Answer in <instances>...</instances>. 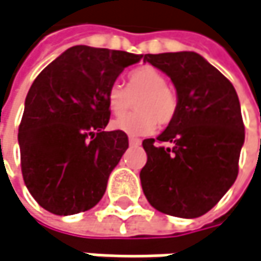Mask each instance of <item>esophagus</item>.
<instances>
[{
  "label": "esophagus",
  "instance_id": "34e87169",
  "mask_svg": "<svg viewBox=\"0 0 261 261\" xmlns=\"http://www.w3.org/2000/svg\"><path fill=\"white\" fill-rule=\"evenodd\" d=\"M129 144H132V146H140V144H141V140H140V138H135V137H129Z\"/></svg>",
  "mask_w": 261,
  "mask_h": 261
}]
</instances>
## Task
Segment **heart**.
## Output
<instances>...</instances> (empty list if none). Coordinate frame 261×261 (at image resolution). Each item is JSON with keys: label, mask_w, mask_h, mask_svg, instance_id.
<instances>
[{"label": "heart", "mask_w": 261, "mask_h": 261, "mask_svg": "<svg viewBox=\"0 0 261 261\" xmlns=\"http://www.w3.org/2000/svg\"><path fill=\"white\" fill-rule=\"evenodd\" d=\"M135 100V113L117 118L113 129L127 135L151 134L158 123L168 124L177 113V94L168 87V78L153 66H141L127 75V87L113 82L107 90V105L111 114L127 113Z\"/></svg>", "instance_id": "1"}]
</instances>
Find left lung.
Returning a JSON list of instances; mask_svg holds the SVG:
<instances>
[{"mask_svg": "<svg viewBox=\"0 0 261 261\" xmlns=\"http://www.w3.org/2000/svg\"><path fill=\"white\" fill-rule=\"evenodd\" d=\"M146 61L171 78L179 105L167 129L156 140L143 141L147 164L140 179L144 195L159 212L198 218L238 177L245 141L238 93L197 52L146 54Z\"/></svg>", "mask_w": 261, "mask_h": 261, "instance_id": "1", "label": "left lung"}]
</instances>
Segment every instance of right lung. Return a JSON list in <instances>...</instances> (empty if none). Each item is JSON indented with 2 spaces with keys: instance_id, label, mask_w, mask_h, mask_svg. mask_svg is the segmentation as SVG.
Wrapping results in <instances>:
<instances>
[{
  "instance_id": "obj_1",
  "label": "right lung",
  "mask_w": 261,
  "mask_h": 261,
  "mask_svg": "<svg viewBox=\"0 0 261 261\" xmlns=\"http://www.w3.org/2000/svg\"><path fill=\"white\" fill-rule=\"evenodd\" d=\"M143 55L73 46L34 80L17 141L23 181L34 200L54 215L94 207L108 177L129 147L121 130L107 132V90Z\"/></svg>"
}]
</instances>
